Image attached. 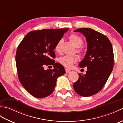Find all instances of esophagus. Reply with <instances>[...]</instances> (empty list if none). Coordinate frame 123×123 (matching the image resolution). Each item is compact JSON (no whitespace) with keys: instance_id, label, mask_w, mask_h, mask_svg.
<instances>
[{"instance_id":"1","label":"esophagus","mask_w":123,"mask_h":123,"mask_svg":"<svg viewBox=\"0 0 123 123\" xmlns=\"http://www.w3.org/2000/svg\"><path fill=\"white\" fill-rule=\"evenodd\" d=\"M70 71H71V70L68 69H66V73H69L70 72Z\"/></svg>"}]
</instances>
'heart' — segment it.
Returning a JSON list of instances; mask_svg holds the SVG:
<instances>
[{
  "instance_id": "b5f03b06",
  "label": "heart",
  "mask_w": 123,
  "mask_h": 123,
  "mask_svg": "<svg viewBox=\"0 0 123 123\" xmlns=\"http://www.w3.org/2000/svg\"><path fill=\"white\" fill-rule=\"evenodd\" d=\"M69 40L76 47L78 48L77 49V52L78 53L81 54L82 53L81 49H79L80 46H81L83 44L82 38L76 34H72L69 36ZM62 42V40H60L56 44L55 46V50L57 52H60L61 50V45ZM78 61V57L76 56H69L64 55L62 57H60L59 61L60 63L63 65L65 67L70 68H71L74 63L77 62Z\"/></svg>"
}]
</instances>
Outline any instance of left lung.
<instances>
[{"instance_id": "left-lung-1", "label": "left lung", "mask_w": 123, "mask_h": 123, "mask_svg": "<svg viewBox=\"0 0 123 123\" xmlns=\"http://www.w3.org/2000/svg\"><path fill=\"white\" fill-rule=\"evenodd\" d=\"M74 32H80L86 38L87 51L79 66L87 67V71L85 74H79V79L73 87L80 96H91L103 89L113 71V47L107 36L91 28H78Z\"/></svg>"}]
</instances>
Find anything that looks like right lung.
Returning <instances> with one entry per match:
<instances>
[{"label": "right lung", "instance_id": "1", "mask_svg": "<svg viewBox=\"0 0 123 123\" xmlns=\"http://www.w3.org/2000/svg\"><path fill=\"white\" fill-rule=\"evenodd\" d=\"M69 28L31 31L23 39L16 54L18 79L31 95L37 98L53 92L57 78L66 74L63 66L55 63V46ZM53 65L45 70V65Z\"/></svg>", "mask_w": 123, "mask_h": 123}]
</instances>
